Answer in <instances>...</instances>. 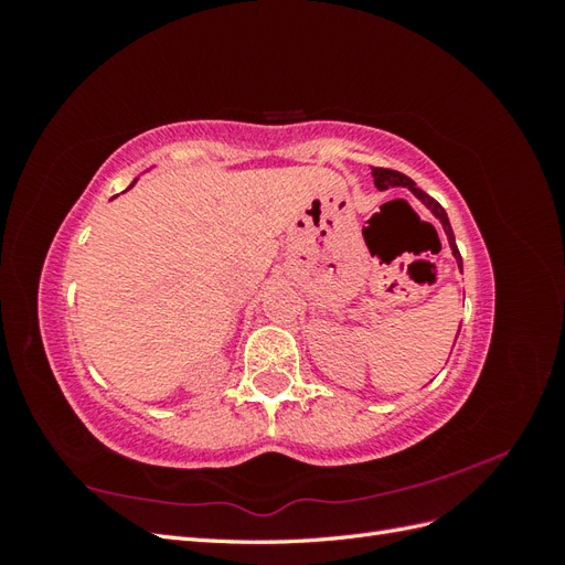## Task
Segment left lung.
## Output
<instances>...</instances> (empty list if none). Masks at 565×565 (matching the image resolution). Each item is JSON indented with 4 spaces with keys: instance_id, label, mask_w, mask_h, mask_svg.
Returning a JSON list of instances; mask_svg holds the SVG:
<instances>
[{
    "instance_id": "8db88e82",
    "label": "left lung",
    "mask_w": 565,
    "mask_h": 565,
    "mask_svg": "<svg viewBox=\"0 0 565 565\" xmlns=\"http://www.w3.org/2000/svg\"><path fill=\"white\" fill-rule=\"evenodd\" d=\"M372 179H374V185H377L380 191H386V188H409V191H413V193H415V195L426 204V207H429V210L434 212V216L440 221V224H443V231H446V235H448L450 249H452L455 259H457V264H459V268H461V254H459V249H457L455 233H452V226H450V218H448L446 210H443L440 204H438L431 195H426V193L422 191V188H417L413 179L405 177V174H401V172H396V169L372 167ZM457 334H459V332H457Z\"/></svg>"
}]
</instances>
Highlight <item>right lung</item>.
Listing matches in <instances>:
<instances>
[{
  "label": "right lung",
  "instance_id": "right-lung-1",
  "mask_svg": "<svg viewBox=\"0 0 565 565\" xmlns=\"http://www.w3.org/2000/svg\"><path fill=\"white\" fill-rule=\"evenodd\" d=\"M131 185H134V183H131ZM131 185H129V188H131Z\"/></svg>",
  "mask_w": 565,
  "mask_h": 565
}]
</instances>
